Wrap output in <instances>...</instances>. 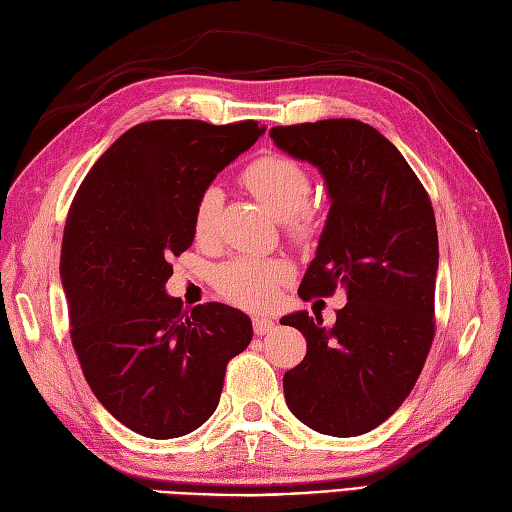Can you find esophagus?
Wrapping results in <instances>:
<instances>
[{"label": "esophagus", "mask_w": 512, "mask_h": 512, "mask_svg": "<svg viewBox=\"0 0 512 512\" xmlns=\"http://www.w3.org/2000/svg\"><path fill=\"white\" fill-rule=\"evenodd\" d=\"M273 328H275V321L270 319V317H255L253 319V330H255V334H268V332H273Z\"/></svg>", "instance_id": "obj_1"}]
</instances>
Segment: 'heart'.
<instances>
[{
    "label": "heart",
    "mask_w": 512,
    "mask_h": 512,
    "mask_svg": "<svg viewBox=\"0 0 512 512\" xmlns=\"http://www.w3.org/2000/svg\"><path fill=\"white\" fill-rule=\"evenodd\" d=\"M246 189L273 213L277 220H286L288 228L299 237H306L314 228V213L308 209L310 176L297 160L281 154L259 156L242 173ZM222 193L217 187L204 189L193 213V231L198 239H206L215 228ZM286 270L275 262L239 257L224 266L217 275L222 295L248 310H264L273 306L279 295V284Z\"/></svg>",
    "instance_id": "b5f03b06"
}]
</instances>
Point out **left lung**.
Wrapping results in <instances>:
<instances>
[{
  "mask_svg": "<svg viewBox=\"0 0 512 512\" xmlns=\"http://www.w3.org/2000/svg\"><path fill=\"white\" fill-rule=\"evenodd\" d=\"M288 156L317 167L330 198L299 297L347 303L332 328L321 314H286L306 358L286 372L288 409L310 429L354 438L376 429L416 385L433 341L438 228L427 191L389 140L352 118L270 129Z\"/></svg>",
  "mask_w": 512,
  "mask_h": 512,
  "instance_id": "left-lung-1",
  "label": "left lung"
}]
</instances>
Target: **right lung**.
<instances>
[{"instance_id":"add662e5","label":"right lung","mask_w":512,"mask_h":512,"mask_svg":"<svg viewBox=\"0 0 512 512\" xmlns=\"http://www.w3.org/2000/svg\"><path fill=\"white\" fill-rule=\"evenodd\" d=\"M266 132L255 121L140 123L94 162L61 244L70 336L94 396L140 436L180 438L213 416L226 363L253 339L242 310L167 295L204 189Z\"/></svg>"}]
</instances>
